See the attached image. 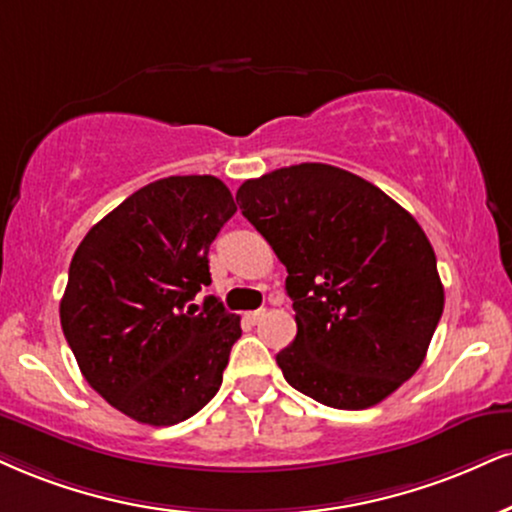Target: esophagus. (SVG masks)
Here are the masks:
<instances>
[{
    "label": "esophagus",
    "mask_w": 512,
    "mask_h": 512,
    "mask_svg": "<svg viewBox=\"0 0 512 512\" xmlns=\"http://www.w3.org/2000/svg\"><path fill=\"white\" fill-rule=\"evenodd\" d=\"M264 315H267V310H264V307H262V310H252V312H248V315H245V319H248L250 324H257V322H262Z\"/></svg>",
    "instance_id": "1"
}]
</instances>
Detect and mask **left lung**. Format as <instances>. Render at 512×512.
Returning a JSON list of instances; mask_svg holds the SVG:
<instances>
[{
    "instance_id": "left-lung-1",
    "label": "left lung",
    "mask_w": 512,
    "mask_h": 512,
    "mask_svg": "<svg viewBox=\"0 0 512 512\" xmlns=\"http://www.w3.org/2000/svg\"><path fill=\"white\" fill-rule=\"evenodd\" d=\"M243 217L286 267L298 334L276 355L293 389L365 410L420 369L443 312L422 226L384 190L331 164L245 181Z\"/></svg>"
}]
</instances>
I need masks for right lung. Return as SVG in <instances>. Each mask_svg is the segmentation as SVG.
<instances>
[{
  "mask_svg": "<svg viewBox=\"0 0 512 512\" xmlns=\"http://www.w3.org/2000/svg\"><path fill=\"white\" fill-rule=\"evenodd\" d=\"M236 214L217 176L135 190L80 240L59 305L83 377L135 422L169 427L217 396L240 317L209 295V245Z\"/></svg>",
  "mask_w": 512,
  "mask_h": 512,
  "instance_id": "1",
  "label": "right lung"
}]
</instances>
